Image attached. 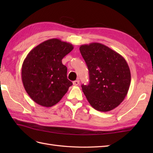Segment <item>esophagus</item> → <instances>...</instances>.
<instances>
[{
	"mask_svg": "<svg viewBox=\"0 0 153 153\" xmlns=\"http://www.w3.org/2000/svg\"><path fill=\"white\" fill-rule=\"evenodd\" d=\"M73 84L74 85H78L79 84V80H76L73 82Z\"/></svg>",
	"mask_w": 153,
	"mask_h": 153,
	"instance_id": "34e87169",
	"label": "esophagus"
}]
</instances>
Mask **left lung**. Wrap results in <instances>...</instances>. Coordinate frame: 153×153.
Listing matches in <instances>:
<instances>
[{
  "instance_id": "obj_1",
  "label": "left lung",
  "mask_w": 153,
  "mask_h": 153,
  "mask_svg": "<svg viewBox=\"0 0 153 153\" xmlns=\"http://www.w3.org/2000/svg\"><path fill=\"white\" fill-rule=\"evenodd\" d=\"M79 51L89 70V83L82 85L88 102L100 112L116 108L125 99L131 83L124 58L99 43L83 45Z\"/></svg>"
}]
</instances>
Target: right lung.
<instances>
[{
	"label": "right lung",
	"instance_id": "right-lung-1",
	"mask_svg": "<svg viewBox=\"0 0 153 153\" xmlns=\"http://www.w3.org/2000/svg\"><path fill=\"white\" fill-rule=\"evenodd\" d=\"M73 45L51 39L33 48L22 68V79L31 99L38 105H56L68 91L72 82L67 78V67L62 60L73 50Z\"/></svg>",
	"mask_w": 153,
	"mask_h": 153
}]
</instances>
